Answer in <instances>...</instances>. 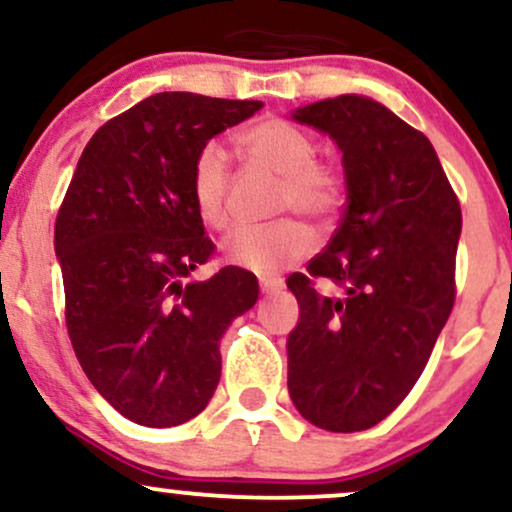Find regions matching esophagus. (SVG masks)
<instances>
[{
	"mask_svg": "<svg viewBox=\"0 0 512 512\" xmlns=\"http://www.w3.org/2000/svg\"><path fill=\"white\" fill-rule=\"evenodd\" d=\"M260 289H262V293H276L281 289V281L279 279H262Z\"/></svg>",
	"mask_w": 512,
	"mask_h": 512,
	"instance_id": "obj_1",
	"label": "esophagus"
}]
</instances>
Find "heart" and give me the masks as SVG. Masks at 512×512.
Listing matches in <instances>:
<instances>
[{
	"label": "heart",
	"instance_id": "heart-1",
	"mask_svg": "<svg viewBox=\"0 0 512 512\" xmlns=\"http://www.w3.org/2000/svg\"><path fill=\"white\" fill-rule=\"evenodd\" d=\"M252 166L279 175L276 214H301L317 226H330L346 204V173L337 161L317 158L315 139L303 127L284 117L252 122L238 137ZM233 173L221 144L209 142L199 149L190 173V195L207 226L226 228L231 219ZM315 248L313 233L296 219L272 226L238 228L226 240V257L250 272L272 276L289 264L308 257Z\"/></svg>",
	"mask_w": 512,
	"mask_h": 512
}]
</instances>
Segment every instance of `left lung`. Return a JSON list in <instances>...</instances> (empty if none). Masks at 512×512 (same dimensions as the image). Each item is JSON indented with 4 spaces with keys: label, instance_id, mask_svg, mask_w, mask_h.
Instances as JSON below:
<instances>
[{
    "label": "left lung",
    "instance_id": "1",
    "mask_svg": "<svg viewBox=\"0 0 512 512\" xmlns=\"http://www.w3.org/2000/svg\"><path fill=\"white\" fill-rule=\"evenodd\" d=\"M293 120L337 142L346 209L308 274L286 281L301 305L289 395L317 428L366 431L409 395L448 322L460 202L426 134L378 101L325 98ZM315 278L333 291L317 292Z\"/></svg>",
    "mask_w": 512,
    "mask_h": 512
}]
</instances>
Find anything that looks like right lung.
Segmentation results:
<instances>
[{
	"instance_id": "obj_1",
	"label": "right lung",
	"mask_w": 512,
	"mask_h": 512,
	"mask_svg": "<svg viewBox=\"0 0 512 512\" xmlns=\"http://www.w3.org/2000/svg\"><path fill=\"white\" fill-rule=\"evenodd\" d=\"M262 101L156 93L98 129L55 221L64 317L101 395L139 426H180L209 404L226 327L257 303L255 274L223 267L190 195L195 156Z\"/></svg>"
}]
</instances>
